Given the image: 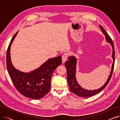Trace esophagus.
Returning a JSON list of instances; mask_svg holds the SVG:
<instances>
[{"instance_id":"esophagus-1","label":"esophagus","mask_w":120,"mask_h":120,"mask_svg":"<svg viewBox=\"0 0 120 120\" xmlns=\"http://www.w3.org/2000/svg\"><path fill=\"white\" fill-rule=\"evenodd\" d=\"M68 57V54L67 53H65L63 55H62V59L63 63H64L67 60Z\"/></svg>"}]
</instances>
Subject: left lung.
<instances>
[{
  "label": "left lung",
  "mask_w": 120,
  "mask_h": 120,
  "mask_svg": "<svg viewBox=\"0 0 120 120\" xmlns=\"http://www.w3.org/2000/svg\"><path fill=\"white\" fill-rule=\"evenodd\" d=\"M100 28L101 30L102 33L105 36L106 41L110 44V45L112 48V58L113 59V62L111 67V72L105 83L101 87L95 90H85L83 89V87H82L78 84L76 80V76H75V75H76L77 59L75 58V57L74 56L69 57L68 60L67 61L65 64L67 71L68 83L71 91L72 92V93L75 94V95H76L78 96L87 98L93 96L94 95H95V94L100 92L104 89H105V87L107 85H108L112 76L113 70H114L115 62V50L114 44H113V42H112L111 38L110 37L109 35L108 34V33L106 32L103 27L102 26L100 25Z\"/></svg>",
  "instance_id": "1"
}]
</instances>
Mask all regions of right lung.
<instances>
[{
  "label": "right lung",
  "mask_w": 120,
  "mask_h": 120,
  "mask_svg": "<svg viewBox=\"0 0 120 120\" xmlns=\"http://www.w3.org/2000/svg\"><path fill=\"white\" fill-rule=\"evenodd\" d=\"M17 33L12 37L7 49L6 64L9 74L15 86L23 95L34 99H41L50 90L52 73L55 68L61 64L62 57L59 56L50 58L39 68L29 72L17 70L11 61L10 49Z\"/></svg>",
  "instance_id": "obj_1"
}]
</instances>
